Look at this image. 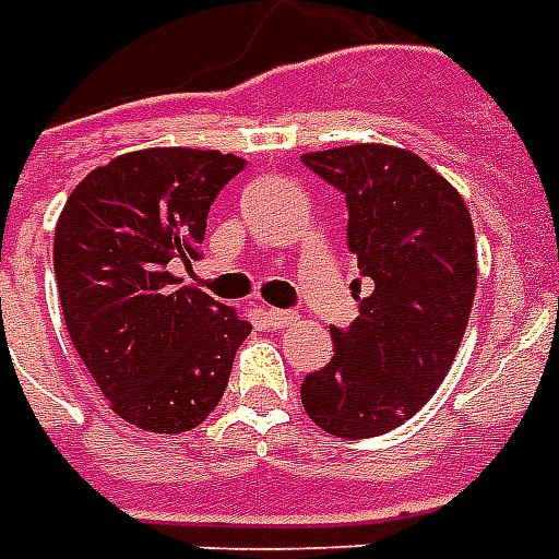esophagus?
Masks as SVG:
<instances>
[{
    "instance_id": "obj_1",
    "label": "esophagus",
    "mask_w": 559,
    "mask_h": 559,
    "mask_svg": "<svg viewBox=\"0 0 559 559\" xmlns=\"http://www.w3.org/2000/svg\"><path fill=\"white\" fill-rule=\"evenodd\" d=\"M263 317H266L269 325H272V329H278V332H281V329H290V325H296V322H299V313H296V311H278V308H269Z\"/></svg>"
}]
</instances>
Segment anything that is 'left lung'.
<instances>
[{"instance_id":"obj_1","label":"left lung","mask_w":559,"mask_h":559,"mask_svg":"<svg viewBox=\"0 0 559 559\" xmlns=\"http://www.w3.org/2000/svg\"><path fill=\"white\" fill-rule=\"evenodd\" d=\"M301 163L343 192L349 251L373 281L358 320L332 329V361L305 376L301 406L337 438L382 436L427 406L456 358L477 290L474 222L456 189L403 147L349 144Z\"/></svg>"}]
</instances>
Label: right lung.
<instances>
[{"label": "right lung", "mask_w": 559, "mask_h": 559, "mask_svg": "<svg viewBox=\"0 0 559 559\" xmlns=\"http://www.w3.org/2000/svg\"><path fill=\"white\" fill-rule=\"evenodd\" d=\"M246 159L151 147L94 168L61 210L52 242L64 325L115 415L147 432L195 429L225 394L251 325L195 287L206 213Z\"/></svg>", "instance_id": "add662e5"}]
</instances>
